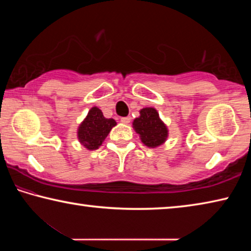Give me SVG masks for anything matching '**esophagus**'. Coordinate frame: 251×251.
I'll list each match as a JSON object with an SVG mask.
<instances>
[{
    "label": "esophagus",
    "instance_id": "esophagus-1",
    "mask_svg": "<svg viewBox=\"0 0 251 251\" xmlns=\"http://www.w3.org/2000/svg\"><path fill=\"white\" fill-rule=\"evenodd\" d=\"M121 122L123 123V124H129V123H130V117H129V116L122 117V118H121Z\"/></svg>",
    "mask_w": 251,
    "mask_h": 251
}]
</instances>
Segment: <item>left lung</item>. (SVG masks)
Wrapping results in <instances>:
<instances>
[{
  "label": "left lung",
  "mask_w": 251,
  "mask_h": 251,
  "mask_svg": "<svg viewBox=\"0 0 251 251\" xmlns=\"http://www.w3.org/2000/svg\"><path fill=\"white\" fill-rule=\"evenodd\" d=\"M141 116L135 118L133 127L141 136L142 142L148 147H157L166 141L168 129L159 118L157 110L152 107L141 109Z\"/></svg>",
  "instance_id": "left-lung-1"
}]
</instances>
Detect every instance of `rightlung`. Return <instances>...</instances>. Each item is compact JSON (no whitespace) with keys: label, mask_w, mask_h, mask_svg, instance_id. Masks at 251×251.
<instances>
[{"label":"right lung","mask_w":251,"mask_h":251,"mask_svg":"<svg viewBox=\"0 0 251 251\" xmlns=\"http://www.w3.org/2000/svg\"><path fill=\"white\" fill-rule=\"evenodd\" d=\"M115 125L116 122L113 118H105L100 108L93 107L79 125L77 137L87 150H97Z\"/></svg>","instance_id":"add662e5"}]
</instances>
